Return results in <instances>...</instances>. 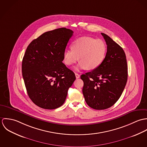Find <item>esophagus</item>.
<instances>
[{
	"label": "esophagus",
	"mask_w": 147,
	"mask_h": 147,
	"mask_svg": "<svg viewBox=\"0 0 147 147\" xmlns=\"http://www.w3.org/2000/svg\"><path fill=\"white\" fill-rule=\"evenodd\" d=\"M75 76H76V78L77 79H78V78H80V75H79V74H77V73H75Z\"/></svg>",
	"instance_id": "esophagus-1"
}]
</instances>
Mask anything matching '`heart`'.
Instances as JSON below:
<instances>
[{
  "instance_id": "heart-1",
  "label": "heart",
  "mask_w": 147,
  "mask_h": 147,
  "mask_svg": "<svg viewBox=\"0 0 147 147\" xmlns=\"http://www.w3.org/2000/svg\"><path fill=\"white\" fill-rule=\"evenodd\" d=\"M71 49L64 51L63 62L65 65L71 66L79 59L80 62L75 68L76 71L96 69L103 62L106 53L105 42L89 37L77 39L72 43Z\"/></svg>"
}]
</instances>
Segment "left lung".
<instances>
[{
    "label": "left lung",
    "instance_id": "8db88e82",
    "mask_svg": "<svg viewBox=\"0 0 147 147\" xmlns=\"http://www.w3.org/2000/svg\"><path fill=\"white\" fill-rule=\"evenodd\" d=\"M101 34L107 45L105 59L98 68L80 76L85 102L96 110H104L115 104L122 94L128 76L124 50L109 36Z\"/></svg>",
    "mask_w": 147,
    "mask_h": 147
}]
</instances>
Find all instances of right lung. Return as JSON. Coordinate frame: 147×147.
<instances>
[{"label":"right lung","mask_w":147,"mask_h":147,"mask_svg":"<svg viewBox=\"0 0 147 147\" xmlns=\"http://www.w3.org/2000/svg\"><path fill=\"white\" fill-rule=\"evenodd\" d=\"M74 32L61 28L43 33L28 45L22 62V74L28 94L45 109L63 105L68 90L76 79L63 63V53Z\"/></svg>","instance_id":"right-lung-1"}]
</instances>
